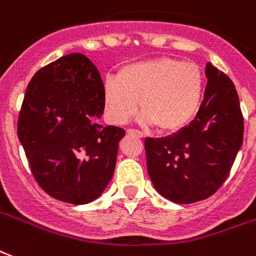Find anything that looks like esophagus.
I'll use <instances>...</instances> for the list:
<instances>
[{
	"instance_id": "1",
	"label": "esophagus",
	"mask_w": 256,
	"mask_h": 256,
	"mask_svg": "<svg viewBox=\"0 0 256 256\" xmlns=\"http://www.w3.org/2000/svg\"><path fill=\"white\" fill-rule=\"evenodd\" d=\"M128 134H134V136H138V138H144V134H142L141 130H128Z\"/></svg>"
}]
</instances>
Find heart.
I'll list each match as a JSON object with an SVG mask.
<instances>
[{
    "instance_id": "1",
    "label": "heart",
    "mask_w": 256,
    "mask_h": 256,
    "mask_svg": "<svg viewBox=\"0 0 256 256\" xmlns=\"http://www.w3.org/2000/svg\"><path fill=\"white\" fill-rule=\"evenodd\" d=\"M205 78L194 63L161 56L122 67L116 76L102 84L106 118L112 124H126L138 112L140 122L162 132L185 128L201 107Z\"/></svg>"
}]
</instances>
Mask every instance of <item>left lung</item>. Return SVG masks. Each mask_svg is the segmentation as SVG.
I'll return each instance as SVG.
<instances>
[{"label":"left lung","mask_w":256,"mask_h":256,"mask_svg":"<svg viewBox=\"0 0 256 256\" xmlns=\"http://www.w3.org/2000/svg\"><path fill=\"white\" fill-rule=\"evenodd\" d=\"M205 95L197 115L177 134L145 138L148 174L176 204L209 198L226 181L243 142V116L232 79L206 64Z\"/></svg>","instance_id":"obj_1"}]
</instances>
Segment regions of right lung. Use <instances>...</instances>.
<instances>
[{
  "instance_id": "add662e5",
  "label": "right lung",
  "mask_w": 256,
  "mask_h": 256,
  "mask_svg": "<svg viewBox=\"0 0 256 256\" xmlns=\"http://www.w3.org/2000/svg\"><path fill=\"white\" fill-rule=\"evenodd\" d=\"M102 78L79 52L42 67L28 84L17 134L38 185L59 201L99 197L115 172L126 130L103 126Z\"/></svg>"
}]
</instances>
